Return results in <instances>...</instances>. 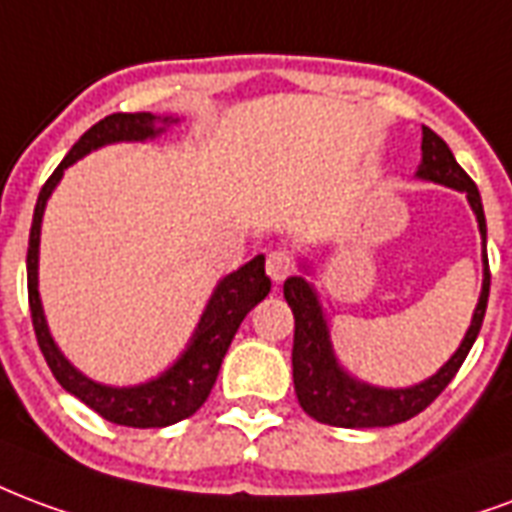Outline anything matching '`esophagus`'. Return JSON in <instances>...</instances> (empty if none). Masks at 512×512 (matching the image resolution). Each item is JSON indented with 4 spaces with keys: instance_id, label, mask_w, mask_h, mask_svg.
<instances>
[{
    "instance_id": "34e87169",
    "label": "esophagus",
    "mask_w": 512,
    "mask_h": 512,
    "mask_svg": "<svg viewBox=\"0 0 512 512\" xmlns=\"http://www.w3.org/2000/svg\"><path fill=\"white\" fill-rule=\"evenodd\" d=\"M293 255L290 252H285V249H276V252H271L266 260V274L271 276V282H285L287 276L293 274Z\"/></svg>"
}]
</instances>
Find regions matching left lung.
Returning <instances> with one entry per match:
<instances>
[{
	"label": "left lung",
	"mask_w": 512,
	"mask_h": 512,
	"mask_svg": "<svg viewBox=\"0 0 512 512\" xmlns=\"http://www.w3.org/2000/svg\"><path fill=\"white\" fill-rule=\"evenodd\" d=\"M420 151H423V157H420L415 176L464 192L469 206L475 211V217H478L480 238H483V290H480L478 306H475L469 331L464 333L458 350L450 355V361L437 374H431L429 380L410 385V388H377V385L355 380L352 374L344 372L342 363L336 361L328 320H325L323 306H320V298L314 293V287L306 282L304 276H290L285 282V298L295 317V396H298V404L304 407L306 415H312L314 420L328 423V426L377 429V426H393V423H404V420L415 418L456 377L461 363H464L472 344L478 339L480 325H483V317H486L491 274H488L486 255V214H483L480 192L475 187V181L469 179L464 168L456 162L448 143L439 138L437 132H431L429 127H423Z\"/></svg>",
	"instance_id": "8db88e82"
}]
</instances>
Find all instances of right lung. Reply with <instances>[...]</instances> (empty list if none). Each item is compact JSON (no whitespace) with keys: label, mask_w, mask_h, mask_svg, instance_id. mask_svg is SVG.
<instances>
[{"label":"right lung","mask_w":512,"mask_h":512,"mask_svg":"<svg viewBox=\"0 0 512 512\" xmlns=\"http://www.w3.org/2000/svg\"><path fill=\"white\" fill-rule=\"evenodd\" d=\"M170 124H179V119L176 116H154V113H111V116L97 121L92 130L83 132L81 140L59 162V168L51 173V179L45 181L43 189H40V198L34 206L32 230H29V252H26L29 312H32L34 336H37V344H40L51 372L64 391L73 393L75 399H81L86 407H92L97 415L111 420V423H119V426H130V429H162V426H170V423H179V420L195 415L217 382L222 358H225L241 320L271 290L263 255L252 257L246 266L227 274L208 298L187 350L181 352L173 366H168L160 377L132 385V388H113V385L89 380L56 347L54 336L45 323L40 293H37L40 225H43L45 203L51 198L56 184L62 181L64 170L81 157H86L89 151L108 146V143H121V140L157 138Z\"/></svg>","instance_id":"right-lung-1"}]
</instances>
